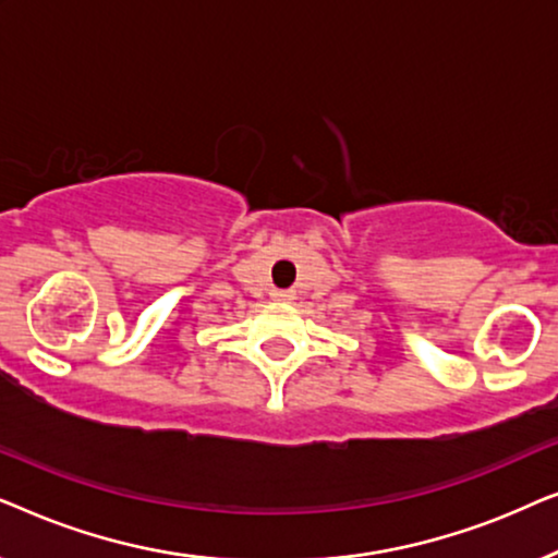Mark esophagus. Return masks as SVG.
Listing matches in <instances>:
<instances>
[{
    "mask_svg": "<svg viewBox=\"0 0 558 558\" xmlns=\"http://www.w3.org/2000/svg\"><path fill=\"white\" fill-rule=\"evenodd\" d=\"M289 294H284V292H277V300H287Z\"/></svg>",
    "mask_w": 558,
    "mask_h": 558,
    "instance_id": "obj_1",
    "label": "esophagus"
}]
</instances>
